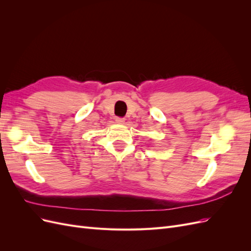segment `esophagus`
I'll use <instances>...</instances> for the list:
<instances>
[{"mask_svg":"<svg viewBox=\"0 0 251 251\" xmlns=\"http://www.w3.org/2000/svg\"><path fill=\"white\" fill-rule=\"evenodd\" d=\"M115 121H116L117 124H119V125H124L125 124V118H123V117H116Z\"/></svg>","mask_w":251,"mask_h":251,"instance_id":"1","label":"esophagus"}]
</instances>
